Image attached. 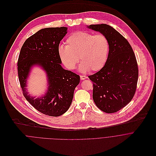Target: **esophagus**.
<instances>
[{
  "label": "esophagus",
  "mask_w": 156,
  "mask_h": 156,
  "mask_svg": "<svg viewBox=\"0 0 156 156\" xmlns=\"http://www.w3.org/2000/svg\"><path fill=\"white\" fill-rule=\"evenodd\" d=\"M80 79L81 80H85V79H87V76H83V75H81L80 76Z\"/></svg>",
  "instance_id": "obj_1"
}]
</instances>
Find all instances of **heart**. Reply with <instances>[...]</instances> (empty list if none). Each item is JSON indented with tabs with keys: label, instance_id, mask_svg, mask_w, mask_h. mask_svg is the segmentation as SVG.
<instances>
[{
	"label": "heart",
	"instance_id": "heart-1",
	"mask_svg": "<svg viewBox=\"0 0 156 156\" xmlns=\"http://www.w3.org/2000/svg\"><path fill=\"white\" fill-rule=\"evenodd\" d=\"M66 44V46H59L58 54L62 63L69 70L76 68L79 58L82 72L100 71L108 61L110 43L104 34L77 31L68 37Z\"/></svg>",
	"mask_w": 156,
	"mask_h": 156
}]
</instances>
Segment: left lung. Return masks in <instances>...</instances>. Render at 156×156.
<instances>
[{
  "label": "left lung",
  "instance_id": "8db88e82",
  "mask_svg": "<svg viewBox=\"0 0 156 156\" xmlns=\"http://www.w3.org/2000/svg\"><path fill=\"white\" fill-rule=\"evenodd\" d=\"M88 28L105 35L110 51L105 66L89 76L93 82V99L106 113H114L129 104L136 90L138 68L134 51L128 41L112 27L91 24Z\"/></svg>",
  "mask_w": 156,
  "mask_h": 156
}]
</instances>
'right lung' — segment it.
Here are the masks:
<instances>
[{"label":"right lung","instance_id":"obj_1","mask_svg":"<svg viewBox=\"0 0 156 156\" xmlns=\"http://www.w3.org/2000/svg\"><path fill=\"white\" fill-rule=\"evenodd\" d=\"M66 27L39 30L26 40L18 59V74L23 94L36 109L50 116H59L69 108L80 76L64 69L58 54L60 41L67 34ZM41 66L48 74V92L39 99L31 98L26 91V79L32 66Z\"/></svg>","mask_w":156,"mask_h":156}]
</instances>
